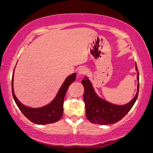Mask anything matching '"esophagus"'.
<instances>
[{"instance_id": "34e87169", "label": "esophagus", "mask_w": 153, "mask_h": 153, "mask_svg": "<svg viewBox=\"0 0 153 153\" xmlns=\"http://www.w3.org/2000/svg\"><path fill=\"white\" fill-rule=\"evenodd\" d=\"M86 72H87V70L85 69V68H83V67H82V68H80L79 69L78 75H79V76H82V75L85 74V73H86Z\"/></svg>"}]
</instances>
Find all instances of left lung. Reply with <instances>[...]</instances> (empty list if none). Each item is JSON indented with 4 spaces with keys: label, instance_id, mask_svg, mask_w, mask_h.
Masks as SVG:
<instances>
[{
    "label": "left lung",
    "instance_id": "obj_1",
    "mask_svg": "<svg viewBox=\"0 0 153 153\" xmlns=\"http://www.w3.org/2000/svg\"><path fill=\"white\" fill-rule=\"evenodd\" d=\"M135 69L137 72V92L130 102L123 105L112 104L99 97L89 79L86 76L84 77L81 83L84 87L85 115L90 122L98 125L113 124L120 120L130 111L137 99L139 89V74L137 64Z\"/></svg>",
    "mask_w": 153,
    "mask_h": 153
}]
</instances>
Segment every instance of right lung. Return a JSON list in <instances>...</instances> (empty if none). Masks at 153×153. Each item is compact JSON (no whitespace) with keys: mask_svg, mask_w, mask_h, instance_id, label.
<instances>
[{"mask_svg":"<svg viewBox=\"0 0 153 153\" xmlns=\"http://www.w3.org/2000/svg\"><path fill=\"white\" fill-rule=\"evenodd\" d=\"M76 74L73 73L65 79L57 95L51 102L39 108H31L23 104L16 97L14 91V72L12 79V91L16 105L23 114L35 124L47 125L57 122L62 118L63 114V101L66 92L71 83L76 79Z\"/></svg>","mask_w":153,"mask_h":153,"instance_id":"obj_1","label":"right lung"}]
</instances>
